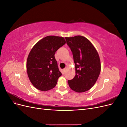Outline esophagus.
Returning a JSON list of instances; mask_svg holds the SVG:
<instances>
[{"mask_svg":"<svg viewBox=\"0 0 127 127\" xmlns=\"http://www.w3.org/2000/svg\"><path fill=\"white\" fill-rule=\"evenodd\" d=\"M66 69H67V68H64V69L63 70V74H64V72H65V71H66Z\"/></svg>","mask_w":127,"mask_h":127,"instance_id":"1","label":"esophagus"}]
</instances>
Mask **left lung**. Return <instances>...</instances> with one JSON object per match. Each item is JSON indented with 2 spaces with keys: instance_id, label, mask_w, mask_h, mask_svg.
Here are the masks:
<instances>
[{
  "instance_id": "obj_1",
  "label": "left lung",
  "mask_w": 127,
  "mask_h": 127,
  "mask_svg": "<svg viewBox=\"0 0 127 127\" xmlns=\"http://www.w3.org/2000/svg\"><path fill=\"white\" fill-rule=\"evenodd\" d=\"M67 45L72 53L76 75L68 80L70 88L78 93L86 92L94 86L101 72L99 55L87 38L77 35L66 37Z\"/></svg>"
}]
</instances>
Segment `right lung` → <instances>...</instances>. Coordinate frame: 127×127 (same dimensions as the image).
Segmentation results:
<instances>
[{"label":"right lung","instance_id":"right-lung-1","mask_svg":"<svg viewBox=\"0 0 127 127\" xmlns=\"http://www.w3.org/2000/svg\"><path fill=\"white\" fill-rule=\"evenodd\" d=\"M65 43L63 37L47 36L31 49L27 59L26 69L30 80L37 89L47 91L56 86L62 74L55 54Z\"/></svg>","mask_w":127,"mask_h":127}]
</instances>
